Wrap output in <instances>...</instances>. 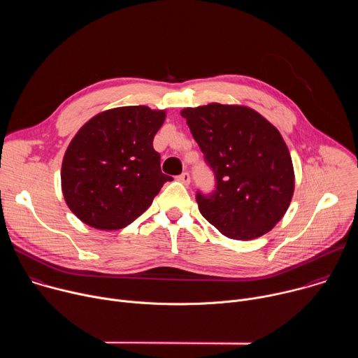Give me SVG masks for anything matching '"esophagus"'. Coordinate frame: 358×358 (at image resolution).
Wrapping results in <instances>:
<instances>
[{"label":"esophagus","mask_w":358,"mask_h":358,"mask_svg":"<svg viewBox=\"0 0 358 358\" xmlns=\"http://www.w3.org/2000/svg\"><path fill=\"white\" fill-rule=\"evenodd\" d=\"M177 180L180 181V182H182L184 185H188L189 184V181H191V177H189V173H187V171H184L182 174H180L178 177H177Z\"/></svg>","instance_id":"obj_1"}]
</instances>
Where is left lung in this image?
<instances>
[{
	"label": "left lung",
	"mask_w": 358,
	"mask_h": 358,
	"mask_svg": "<svg viewBox=\"0 0 358 358\" xmlns=\"http://www.w3.org/2000/svg\"><path fill=\"white\" fill-rule=\"evenodd\" d=\"M215 176L211 194L196 191L202 217L232 239H255L285 215L294 191L290 152L280 133L245 106L210 103L181 112Z\"/></svg>",
	"instance_id": "8db88e82"
}]
</instances>
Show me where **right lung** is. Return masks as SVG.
<instances>
[{
	"label": "right lung",
	"instance_id": "obj_1",
	"mask_svg": "<svg viewBox=\"0 0 358 358\" xmlns=\"http://www.w3.org/2000/svg\"><path fill=\"white\" fill-rule=\"evenodd\" d=\"M164 110L124 106L92 117L72 138L62 162L69 210L96 229H122L138 218L170 176L152 147Z\"/></svg>",
	"mask_w": 358,
	"mask_h": 358
}]
</instances>
